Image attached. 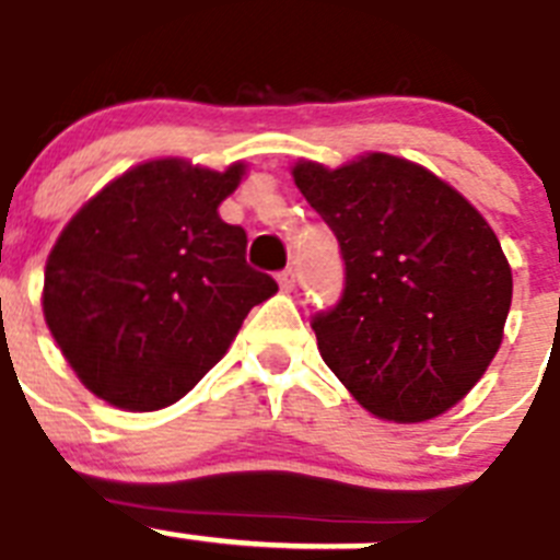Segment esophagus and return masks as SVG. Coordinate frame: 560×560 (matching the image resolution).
<instances>
[{
  "mask_svg": "<svg viewBox=\"0 0 560 560\" xmlns=\"http://www.w3.org/2000/svg\"><path fill=\"white\" fill-rule=\"evenodd\" d=\"M279 287H281V290H284V293H290V290H293V287H295V270H293V267H287V270H281V273H279Z\"/></svg>",
  "mask_w": 560,
  "mask_h": 560,
  "instance_id": "34e87169",
  "label": "esophagus"
}]
</instances>
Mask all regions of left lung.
<instances>
[{
	"mask_svg": "<svg viewBox=\"0 0 560 560\" xmlns=\"http://www.w3.org/2000/svg\"><path fill=\"white\" fill-rule=\"evenodd\" d=\"M293 179L340 245L347 284L313 318L320 358L354 400L422 422L468 395L502 347L513 273L493 228L436 174L392 154Z\"/></svg>",
	"mask_w": 560,
	"mask_h": 560,
	"instance_id": "left-lung-1",
	"label": "left lung"
}]
</instances>
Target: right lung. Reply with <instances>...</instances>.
<instances>
[{
	"label": "right lung",
	"instance_id": "1",
	"mask_svg": "<svg viewBox=\"0 0 560 560\" xmlns=\"http://www.w3.org/2000/svg\"><path fill=\"white\" fill-rule=\"evenodd\" d=\"M242 174V163L225 172L140 163L67 222L47 259L42 307L92 395L126 411L172 406L279 290L247 265V233L217 211Z\"/></svg>",
	"mask_w": 560,
	"mask_h": 560
}]
</instances>
